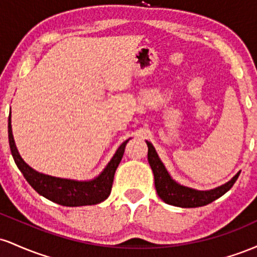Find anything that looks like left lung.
<instances>
[{"instance_id": "left-lung-1", "label": "left lung", "mask_w": 257, "mask_h": 257, "mask_svg": "<svg viewBox=\"0 0 257 257\" xmlns=\"http://www.w3.org/2000/svg\"><path fill=\"white\" fill-rule=\"evenodd\" d=\"M149 152H147V159H149L150 167H151L153 176H155V186L157 194L163 202L167 204L180 206V208H198L214 202L215 199L220 198L237 181L240 172L235 174L233 178L226 184L215 187L213 190H196V188L186 187L180 185L172 176L169 175L168 170L164 167L163 162L158 157L157 152L153 145L146 141Z\"/></svg>"}]
</instances>
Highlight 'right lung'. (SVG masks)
Listing matches in <instances>:
<instances>
[{
  "label": "right lung",
  "instance_id": "obj_1",
  "mask_svg": "<svg viewBox=\"0 0 257 257\" xmlns=\"http://www.w3.org/2000/svg\"><path fill=\"white\" fill-rule=\"evenodd\" d=\"M8 139H10V146L14 162L20 172L23 173L26 181L44 198L64 206L94 205L104 202L110 196L114 173H116L117 167L123 157L126 143L129 141V139L125 140L117 149L116 153L108 162L107 166L96 178L87 180V181H78V180L47 175V174L36 172L34 168L26 164L16 146L13 133H12L11 114L8 118Z\"/></svg>",
  "mask_w": 257,
  "mask_h": 257
}]
</instances>
